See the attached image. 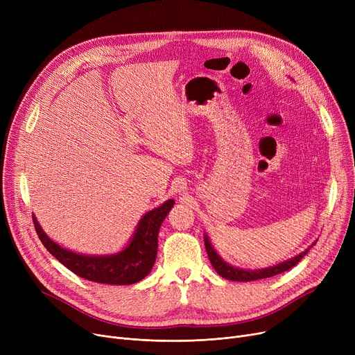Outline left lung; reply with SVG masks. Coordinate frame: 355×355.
<instances>
[{
  "label": "left lung",
  "mask_w": 355,
  "mask_h": 355,
  "mask_svg": "<svg viewBox=\"0 0 355 355\" xmlns=\"http://www.w3.org/2000/svg\"><path fill=\"white\" fill-rule=\"evenodd\" d=\"M204 245H206V250L209 254L210 262L213 265V268L216 269V272L225 279H229V281H236V282H250V281H257V279H265V277H272L275 275H279L282 272H286L289 269H292L296 263H300L302 257L308 253V250L302 252L301 254L295 256L293 259L286 260L284 263H279L276 266L268 268V269H260V270H243V269H237L233 268L230 265H227L225 260H221V257L216 253V250L213 249L211 243L209 241L207 236L204 237Z\"/></svg>",
  "instance_id": "8db88e82"
}]
</instances>
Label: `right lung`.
Returning a JSON list of instances; mask_svg holds the SVG:
<instances>
[{
	"label": "right lung",
	"mask_w": 355,
	"mask_h": 355,
	"mask_svg": "<svg viewBox=\"0 0 355 355\" xmlns=\"http://www.w3.org/2000/svg\"><path fill=\"white\" fill-rule=\"evenodd\" d=\"M173 206L174 200H168L158 209L146 213L128 248L112 256H85L66 250L46 236L34 216L33 221L44 248L74 275L98 284L132 285L151 272L157 259L161 223Z\"/></svg>",
	"instance_id": "obj_1"
}]
</instances>
